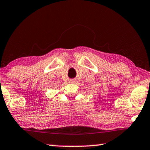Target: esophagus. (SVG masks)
Wrapping results in <instances>:
<instances>
[{
  "label": "esophagus",
  "mask_w": 150,
  "mask_h": 150,
  "mask_svg": "<svg viewBox=\"0 0 150 150\" xmlns=\"http://www.w3.org/2000/svg\"><path fill=\"white\" fill-rule=\"evenodd\" d=\"M70 82L71 83H74L75 82V80H70Z\"/></svg>",
  "instance_id": "1"
}]
</instances>
